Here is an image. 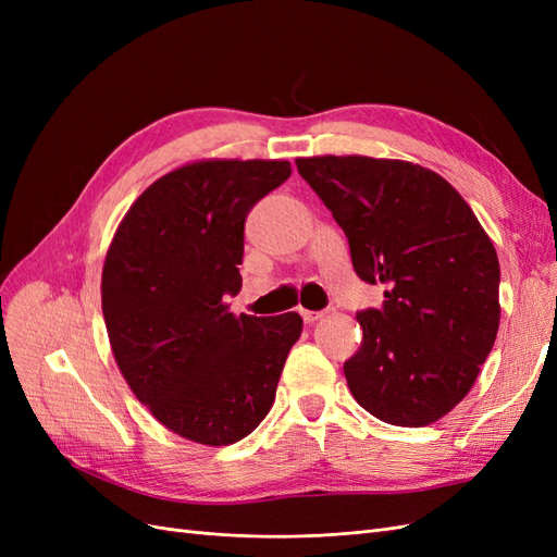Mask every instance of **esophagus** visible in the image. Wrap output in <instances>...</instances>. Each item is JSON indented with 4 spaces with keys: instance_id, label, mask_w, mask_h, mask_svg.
Here are the masks:
<instances>
[{
    "instance_id": "34e87169",
    "label": "esophagus",
    "mask_w": 557,
    "mask_h": 557,
    "mask_svg": "<svg viewBox=\"0 0 557 557\" xmlns=\"http://www.w3.org/2000/svg\"><path fill=\"white\" fill-rule=\"evenodd\" d=\"M301 313V318H305V323H315V320H320V318H323V311H307V309H301L299 311Z\"/></svg>"
}]
</instances>
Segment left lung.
<instances>
[{
	"instance_id": "left-lung-1",
	"label": "left lung",
	"mask_w": 557,
	"mask_h": 557,
	"mask_svg": "<svg viewBox=\"0 0 557 557\" xmlns=\"http://www.w3.org/2000/svg\"><path fill=\"white\" fill-rule=\"evenodd\" d=\"M346 232L356 274L385 285L358 313L344 364L352 397L383 423L425 428L460 404L499 327V260L474 211L436 172L367 156L297 158Z\"/></svg>"
}]
</instances>
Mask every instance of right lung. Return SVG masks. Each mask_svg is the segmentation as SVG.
Instances as JSON below:
<instances>
[{
  "instance_id": "add662e5",
  "label": "right lung",
  "mask_w": 557,
  "mask_h": 557,
  "mask_svg": "<svg viewBox=\"0 0 557 557\" xmlns=\"http://www.w3.org/2000/svg\"><path fill=\"white\" fill-rule=\"evenodd\" d=\"M288 160H197L160 176L117 225L102 311L117 369L183 440L227 446L269 413L301 315H234L246 215Z\"/></svg>"
}]
</instances>
